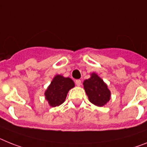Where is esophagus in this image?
<instances>
[{"instance_id": "obj_1", "label": "esophagus", "mask_w": 147, "mask_h": 147, "mask_svg": "<svg viewBox=\"0 0 147 147\" xmlns=\"http://www.w3.org/2000/svg\"><path fill=\"white\" fill-rule=\"evenodd\" d=\"M75 84H76L78 86H81V80H76V81H75Z\"/></svg>"}]
</instances>
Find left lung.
<instances>
[{
    "mask_svg": "<svg viewBox=\"0 0 147 147\" xmlns=\"http://www.w3.org/2000/svg\"><path fill=\"white\" fill-rule=\"evenodd\" d=\"M84 88L89 101L98 107H103L110 100L111 92L104 82L96 73L91 74V77L83 83Z\"/></svg>",
    "mask_w": 147,
    "mask_h": 147,
    "instance_id": "obj_1",
    "label": "left lung"
}]
</instances>
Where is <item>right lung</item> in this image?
<instances>
[{"mask_svg":"<svg viewBox=\"0 0 147 147\" xmlns=\"http://www.w3.org/2000/svg\"><path fill=\"white\" fill-rule=\"evenodd\" d=\"M75 86V83L69 78L57 75L52 79L45 92V98L52 107L60 106L65 101L67 93Z\"/></svg>","mask_w":147,"mask_h":147,"instance_id":"add662e5","label":"right lung"}]
</instances>
